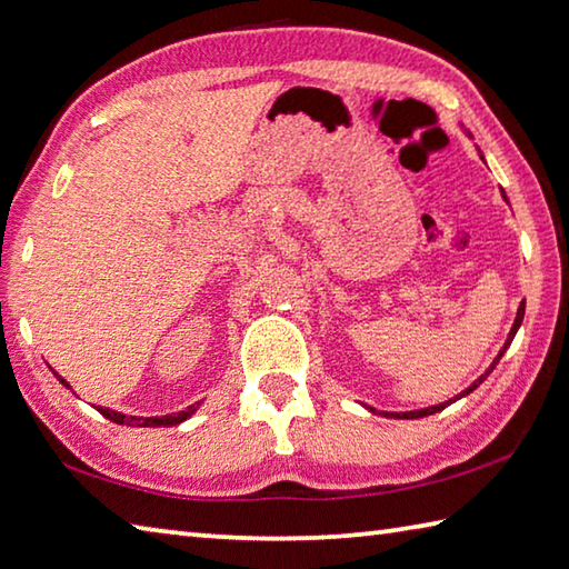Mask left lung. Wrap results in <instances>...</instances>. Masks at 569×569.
<instances>
[{
  "label": "left lung",
  "mask_w": 569,
  "mask_h": 569,
  "mask_svg": "<svg viewBox=\"0 0 569 569\" xmlns=\"http://www.w3.org/2000/svg\"><path fill=\"white\" fill-rule=\"evenodd\" d=\"M522 317H525V302H522V305H520V309H518L516 325H512V329H510V335H508V341H506V347H502V351H506V349L510 347V341H512V337H516V331H518V327L522 325ZM502 351L498 353V359L490 363V369H488V371L483 373V377H480L478 381H473V386H468V389H466V391H460V393L456 396V399H460V396H468L470 391H473V389H478V386H480V383H483V381L488 379V373H490L492 369H496V363L500 361V357H502ZM456 399H451V401H446V403H438V406H428V409H421V411H406V413H386V416H393V418H421V416H431V413H436V411H441V409H446V406H448V403H453ZM371 411H373V409H371Z\"/></svg>",
  "instance_id": "1"
}]
</instances>
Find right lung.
Wrapping results in <instances>:
<instances>
[{"label": "right lung", "instance_id": "add662e5", "mask_svg": "<svg viewBox=\"0 0 569 569\" xmlns=\"http://www.w3.org/2000/svg\"><path fill=\"white\" fill-rule=\"evenodd\" d=\"M59 381H61L63 386H69V383L63 381V379H59ZM198 406H200V401H198V403H192V406H188V409H186V411H180V413H170V416H151V418L123 416V413H118V411L103 409V406H99V413L109 418V421H113V423H121V426H178V423H183L186 418H190L192 413H196V411H198Z\"/></svg>", "mask_w": 569, "mask_h": 569}]
</instances>
